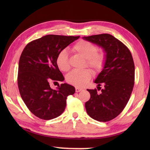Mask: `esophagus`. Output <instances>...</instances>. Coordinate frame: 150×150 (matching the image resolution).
Instances as JSON below:
<instances>
[{"label": "esophagus", "mask_w": 150, "mask_h": 150, "mask_svg": "<svg viewBox=\"0 0 150 150\" xmlns=\"http://www.w3.org/2000/svg\"><path fill=\"white\" fill-rule=\"evenodd\" d=\"M83 90V88H79V87H75V91L77 93H79V92H80V91H81Z\"/></svg>", "instance_id": "34e87169"}]
</instances>
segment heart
<instances>
[{
  "label": "heart",
  "instance_id": "b5f03b06",
  "mask_svg": "<svg viewBox=\"0 0 150 150\" xmlns=\"http://www.w3.org/2000/svg\"><path fill=\"white\" fill-rule=\"evenodd\" d=\"M73 50L86 59L87 65L96 72L100 71L105 65V55L103 53H97L98 47L95 44L85 40H81L73 46ZM56 63L59 69L62 71L69 69L68 54L66 50H62L58 54ZM92 73L88 69L83 70H73L68 73L66 79L71 85L77 87H84L90 81Z\"/></svg>",
  "mask_w": 150,
  "mask_h": 150
}]
</instances>
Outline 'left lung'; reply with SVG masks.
Segmentation results:
<instances>
[{
  "instance_id": "1",
  "label": "left lung",
  "mask_w": 150,
  "mask_h": 150,
  "mask_svg": "<svg viewBox=\"0 0 150 150\" xmlns=\"http://www.w3.org/2000/svg\"><path fill=\"white\" fill-rule=\"evenodd\" d=\"M83 40L100 46L105 55V63L94 81L96 89L85 103L88 116L99 122L112 120L120 115L130 99L134 85L135 67L132 56L125 45L108 34L84 36ZM104 87L101 89L100 85Z\"/></svg>"
}]
</instances>
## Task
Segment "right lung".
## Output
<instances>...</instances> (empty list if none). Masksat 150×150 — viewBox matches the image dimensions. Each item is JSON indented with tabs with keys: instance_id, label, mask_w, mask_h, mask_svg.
Here are the masks:
<instances>
[{
	"instance_id": "obj_1",
	"label": "right lung",
	"mask_w": 150,
	"mask_h": 150,
	"mask_svg": "<svg viewBox=\"0 0 150 150\" xmlns=\"http://www.w3.org/2000/svg\"><path fill=\"white\" fill-rule=\"evenodd\" d=\"M79 37L45 35L27 44L20 55L19 91L27 107L37 117L44 120L58 117L65 110L67 96L75 93L72 85L62 83L52 89L50 82L64 81L57 65V56Z\"/></svg>"
}]
</instances>
